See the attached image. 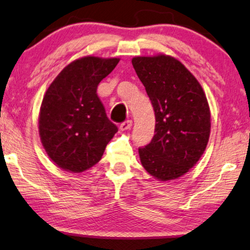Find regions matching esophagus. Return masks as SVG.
I'll return each mask as SVG.
<instances>
[{
    "instance_id": "1",
    "label": "esophagus",
    "mask_w": 250,
    "mask_h": 250,
    "mask_svg": "<svg viewBox=\"0 0 250 250\" xmlns=\"http://www.w3.org/2000/svg\"><path fill=\"white\" fill-rule=\"evenodd\" d=\"M132 125H133L132 121H125L124 123H122L121 124L120 129L123 130V132H125V130H128L130 127H132Z\"/></svg>"
}]
</instances>
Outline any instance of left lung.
Returning a JSON list of instances; mask_svg holds the SVG:
<instances>
[{
    "label": "left lung",
    "instance_id": "obj_1",
    "mask_svg": "<svg viewBox=\"0 0 250 250\" xmlns=\"http://www.w3.org/2000/svg\"><path fill=\"white\" fill-rule=\"evenodd\" d=\"M156 118L152 142L138 148L147 173L158 181L182 177L199 161L210 134V110L196 77L169 55L135 56Z\"/></svg>",
    "mask_w": 250,
    "mask_h": 250
}]
</instances>
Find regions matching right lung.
<instances>
[{
    "mask_svg": "<svg viewBox=\"0 0 250 250\" xmlns=\"http://www.w3.org/2000/svg\"><path fill=\"white\" fill-rule=\"evenodd\" d=\"M118 62L117 57H81L48 86L41 104L39 133L45 152L60 168L71 173L91 168L117 132L96 91Z\"/></svg>",
    "mask_w": 250,
    "mask_h": 250,
    "instance_id": "add662e5",
    "label": "right lung"
}]
</instances>
